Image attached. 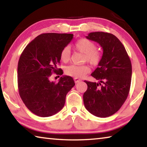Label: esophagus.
Listing matches in <instances>:
<instances>
[{
	"label": "esophagus",
	"mask_w": 147,
	"mask_h": 147,
	"mask_svg": "<svg viewBox=\"0 0 147 147\" xmlns=\"http://www.w3.org/2000/svg\"><path fill=\"white\" fill-rule=\"evenodd\" d=\"M74 82H75V84H77V83L80 82L81 81V80H80V79L77 78H74Z\"/></svg>",
	"instance_id": "esophagus-1"
}]
</instances>
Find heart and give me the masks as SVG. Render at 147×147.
<instances>
[{
  "label": "heart",
  "mask_w": 147,
  "mask_h": 147,
  "mask_svg": "<svg viewBox=\"0 0 147 147\" xmlns=\"http://www.w3.org/2000/svg\"><path fill=\"white\" fill-rule=\"evenodd\" d=\"M74 48L77 51L84 54V60L90 63L93 65H97L102 59V54L96 50V45L93 41L86 38H81L74 44ZM71 52L69 47H65L60 53L61 60L66 63L70 59ZM90 71L89 66L71 65L67 67L65 72L69 76L74 78H81Z\"/></svg>",
  "instance_id": "b5f03b06"
}]
</instances>
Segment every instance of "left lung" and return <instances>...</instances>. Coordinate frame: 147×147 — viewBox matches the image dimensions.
Segmentation results:
<instances>
[{"instance_id":"left-lung-1","label":"left lung","mask_w":147,"mask_h":147,"mask_svg":"<svg viewBox=\"0 0 147 147\" xmlns=\"http://www.w3.org/2000/svg\"><path fill=\"white\" fill-rule=\"evenodd\" d=\"M103 49L98 67L91 74L98 82L84 81L88 89L84 104L89 113L107 117L116 113L127 98L131 79V63L123 45L114 35L91 32L86 36Z\"/></svg>"}]
</instances>
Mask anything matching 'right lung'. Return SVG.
<instances>
[{
  "mask_svg": "<svg viewBox=\"0 0 147 147\" xmlns=\"http://www.w3.org/2000/svg\"><path fill=\"white\" fill-rule=\"evenodd\" d=\"M73 38L71 34H42L25 47L20 56L19 95L35 115L47 117L58 113L63 108L67 94L75 85L69 76H62L57 84L49 79L53 73L63 74L57 65L60 62L61 51Z\"/></svg>",
  "mask_w": 147,
  "mask_h": 147,
  "instance_id": "add662e5",
  "label": "right lung"
}]
</instances>
